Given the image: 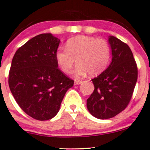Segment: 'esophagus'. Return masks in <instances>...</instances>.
<instances>
[{
    "label": "esophagus",
    "instance_id": "esophagus-1",
    "mask_svg": "<svg viewBox=\"0 0 150 150\" xmlns=\"http://www.w3.org/2000/svg\"><path fill=\"white\" fill-rule=\"evenodd\" d=\"M81 83H82L81 80H75V83H74V84H75V86H78V85L81 84Z\"/></svg>",
    "mask_w": 150,
    "mask_h": 150
}]
</instances>
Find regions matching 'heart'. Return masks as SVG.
<instances>
[{"label":"heart","instance_id":"heart-1","mask_svg":"<svg viewBox=\"0 0 150 150\" xmlns=\"http://www.w3.org/2000/svg\"><path fill=\"white\" fill-rule=\"evenodd\" d=\"M111 54L110 45L104 39L78 36L69 39L66 47L58 48L56 59L64 73H70L76 59L78 65L74 75L81 78L88 72L92 76L103 72L108 67Z\"/></svg>","mask_w":150,"mask_h":150}]
</instances>
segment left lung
<instances>
[{"label": "left lung", "mask_w": 150, "mask_h": 150, "mask_svg": "<svg viewBox=\"0 0 150 150\" xmlns=\"http://www.w3.org/2000/svg\"><path fill=\"white\" fill-rule=\"evenodd\" d=\"M112 59L105 71L93 78V92L87 108L94 117L108 119L124 111L130 102L137 80L138 70L133 54L126 43L110 36Z\"/></svg>", "instance_id": "left-lung-1"}]
</instances>
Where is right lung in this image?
Masks as SVG:
<instances>
[{
    "mask_svg": "<svg viewBox=\"0 0 150 150\" xmlns=\"http://www.w3.org/2000/svg\"><path fill=\"white\" fill-rule=\"evenodd\" d=\"M60 40L52 34L33 37L17 50L8 75L11 92L20 108L39 121L52 119L74 80L58 68Z\"/></svg>",
    "mask_w": 150,
    "mask_h": 150,
    "instance_id": "add662e5",
    "label": "right lung"
}]
</instances>
